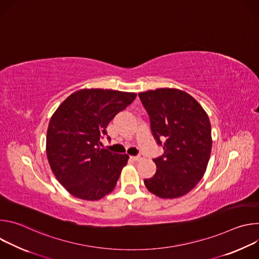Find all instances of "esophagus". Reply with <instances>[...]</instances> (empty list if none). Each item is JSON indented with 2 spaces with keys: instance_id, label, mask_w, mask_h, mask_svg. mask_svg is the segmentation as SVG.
<instances>
[{
  "instance_id": "esophagus-1",
  "label": "esophagus",
  "mask_w": 259,
  "mask_h": 259,
  "mask_svg": "<svg viewBox=\"0 0 259 259\" xmlns=\"http://www.w3.org/2000/svg\"><path fill=\"white\" fill-rule=\"evenodd\" d=\"M143 158H144L143 154H139V155H137V156H133V157H131V159H132V160H134V161H141Z\"/></svg>"
}]
</instances>
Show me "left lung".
Listing matches in <instances>:
<instances>
[{"label":"left lung","instance_id":"left-lung-1","mask_svg":"<svg viewBox=\"0 0 259 259\" xmlns=\"http://www.w3.org/2000/svg\"><path fill=\"white\" fill-rule=\"evenodd\" d=\"M150 117L157 144L164 154L154 159L157 172L144 184L163 199L178 198L192 191L203 177L211 154L209 118L187 92L162 88L138 94Z\"/></svg>","mask_w":259,"mask_h":259}]
</instances>
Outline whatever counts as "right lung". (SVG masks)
Segmentation results:
<instances>
[{
  "instance_id": "right-lung-1",
  "label": "right lung",
  "mask_w": 259,
  "mask_h": 259,
  "mask_svg": "<svg viewBox=\"0 0 259 259\" xmlns=\"http://www.w3.org/2000/svg\"><path fill=\"white\" fill-rule=\"evenodd\" d=\"M135 97V93L82 89L69 95L52 116L47 158L57 180L72 196L95 201L116 187L129 156L99 149L100 139L107 135L108 123Z\"/></svg>"
}]
</instances>
